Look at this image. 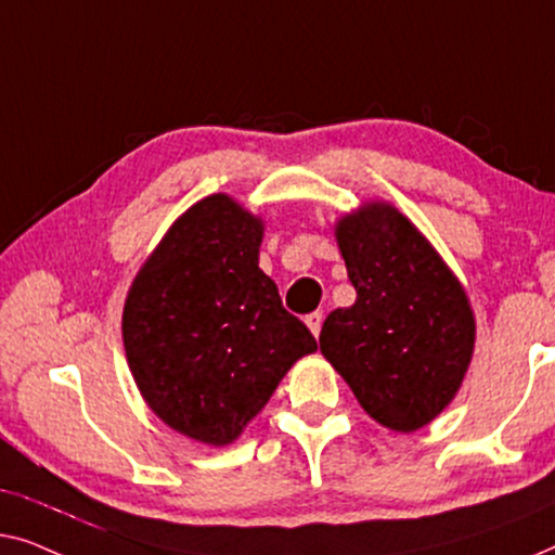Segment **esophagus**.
I'll return each instance as SVG.
<instances>
[{"label":"esophagus","mask_w":555,"mask_h":555,"mask_svg":"<svg viewBox=\"0 0 555 555\" xmlns=\"http://www.w3.org/2000/svg\"><path fill=\"white\" fill-rule=\"evenodd\" d=\"M322 322H324L322 311H311V314L307 317V326L311 330V334H314V337H319V332H322Z\"/></svg>","instance_id":"1"}]
</instances>
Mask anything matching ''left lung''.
<instances>
[{
	"label": "left lung",
	"mask_w": 555,
	"mask_h": 555,
	"mask_svg": "<svg viewBox=\"0 0 555 555\" xmlns=\"http://www.w3.org/2000/svg\"><path fill=\"white\" fill-rule=\"evenodd\" d=\"M357 301L324 319L319 347L366 415L415 433L457 395L475 347L463 284L417 225L372 201L334 229Z\"/></svg>",
	"instance_id": "8db88e82"
}]
</instances>
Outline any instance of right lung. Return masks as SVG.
<instances>
[{"mask_svg": "<svg viewBox=\"0 0 555 555\" xmlns=\"http://www.w3.org/2000/svg\"><path fill=\"white\" fill-rule=\"evenodd\" d=\"M263 221L225 193L198 201L132 281L122 345L132 379L168 427L229 444L317 339L259 269Z\"/></svg>", "mask_w": 555, "mask_h": 555, "instance_id": "1", "label": "right lung"}]
</instances>
